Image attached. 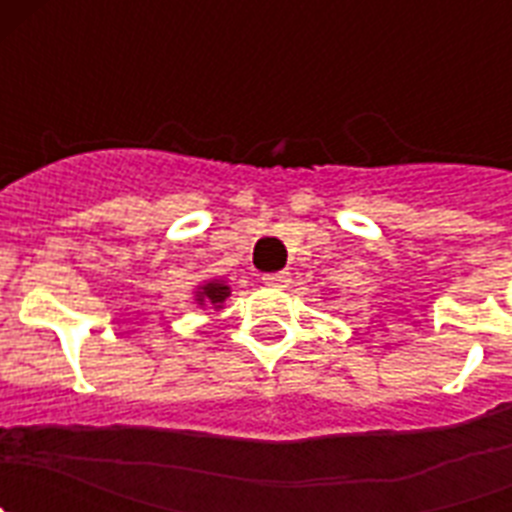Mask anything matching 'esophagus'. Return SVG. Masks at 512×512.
<instances>
[{
	"label": "esophagus",
	"instance_id": "34e87169",
	"mask_svg": "<svg viewBox=\"0 0 512 512\" xmlns=\"http://www.w3.org/2000/svg\"><path fill=\"white\" fill-rule=\"evenodd\" d=\"M261 282L269 284V287H287L289 284V271H274V274H264Z\"/></svg>",
	"mask_w": 512,
	"mask_h": 512
}]
</instances>
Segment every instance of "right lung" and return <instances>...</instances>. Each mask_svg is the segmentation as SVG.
<instances>
[{
  "instance_id": "add662e5",
  "label": "right lung",
  "mask_w": 512,
  "mask_h": 512,
  "mask_svg": "<svg viewBox=\"0 0 512 512\" xmlns=\"http://www.w3.org/2000/svg\"><path fill=\"white\" fill-rule=\"evenodd\" d=\"M225 297H230L228 284L220 282V279H212V282H205L202 287H197V295H194V300H197V305H202V307L220 310L225 302Z\"/></svg>"
}]
</instances>
